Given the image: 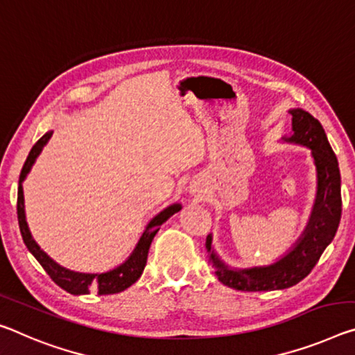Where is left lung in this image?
Segmentation results:
<instances>
[{
    "instance_id": "obj_1",
    "label": "left lung",
    "mask_w": 355,
    "mask_h": 355,
    "mask_svg": "<svg viewBox=\"0 0 355 355\" xmlns=\"http://www.w3.org/2000/svg\"><path fill=\"white\" fill-rule=\"evenodd\" d=\"M292 115V136L286 142L311 148L318 171V193L311 216L288 254L272 266L251 268H230L216 256L211 246V235L205 241L207 259L215 268L223 284L237 291H273L291 288L308 277L324 250L334 240L341 219V175L338 159L331 150L320 123L302 109L289 110Z\"/></svg>"
}]
</instances>
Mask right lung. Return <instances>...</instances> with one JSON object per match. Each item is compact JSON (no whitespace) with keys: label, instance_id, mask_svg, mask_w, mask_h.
Listing matches in <instances>:
<instances>
[{"label":"right lung","instance_id":"1","mask_svg":"<svg viewBox=\"0 0 355 355\" xmlns=\"http://www.w3.org/2000/svg\"><path fill=\"white\" fill-rule=\"evenodd\" d=\"M52 131L44 134V136L37 140L35 147L31 148L30 155H28L24 167H21L20 178H19V193H17V216H19V227L21 239H24L26 248L30 250L33 256L36 257V261L41 263L42 268L46 270L47 275L52 278L56 284L60 286L61 289L74 295H82V294H89V291L98 292L99 295H109V294H118V292L128 289L129 286H132L142 275L145 266H147V257H148V250L151 241H153L155 235L159 230L161 224L166 223L168 218H171L173 213L182 210V205L173 204L164 208L161 213L151 219L148 226L145 227L142 237H140L139 243L136 248L131 252L125 262L121 266L115 267L114 270H109V272L104 273H80L74 272V270L61 267L60 263H56L53 259L47 256V252L41 250L35 239L31 237L30 229H28L26 218H25V204H24V180L26 178L28 172L31 171L33 164H35L36 157L41 153L44 145L49 142V139L52 137Z\"/></svg>","mask_w":355,"mask_h":355}]
</instances>
